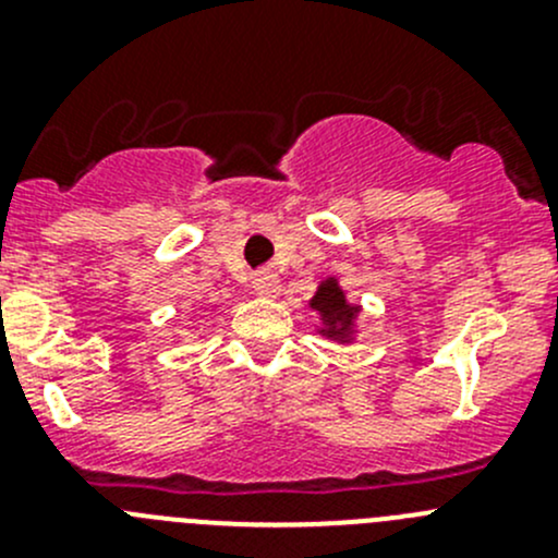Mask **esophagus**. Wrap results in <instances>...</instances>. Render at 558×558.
<instances>
[{"mask_svg":"<svg viewBox=\"0 0 558 558\" xmlns=\"http://www.w3.org/2000/svg\"><path fill=\"white\" fill-rule=\"evenodd\" d=\"M253 289L262 296H278L280 291V278L272 272V269H262V272L253 275Z\"/></svg>","mask_w":558,"mask_h":558,"instance_id":"34e87169","label":"esophagus"}]
</instances>
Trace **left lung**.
<instances>
[{"mask_svg": "<svg viewBox=\"0 0 558 558\" xmlns=\"http://www.w3.org/2000/svg\"><path fill=\"white\" fill-rule=\"evenodd\" d=\"M311 307L326 318V329H324L326 337H345L348 329H351L353 318H356L359 313L356 307L348 305L340 286H337V280H326V283H320L318 294L313 296Z\"/></svg>", "mask_w": 558, "mask_h": 558, "instance_id": "8db88e82", "label": "left lung"}]
</instances>
